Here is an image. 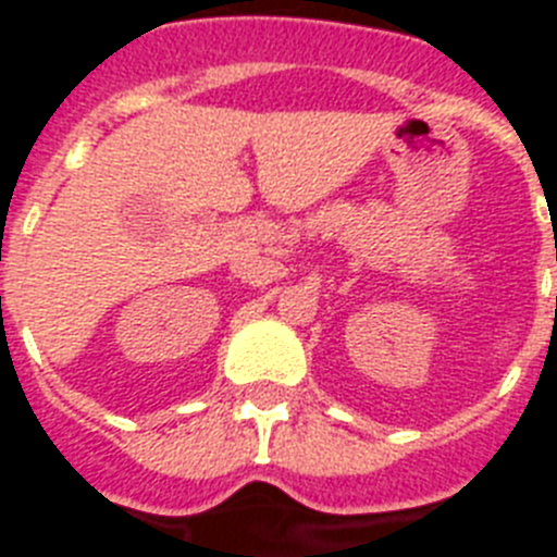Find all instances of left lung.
I'll return each mask as SVG.
<instances>
[{
  "mask_svg": "<svg viewBox=\"0 0 557 557\" xmlns=\"http://www.w3.org/2000/svg\"><path fill=\"white\" fill-rule=\"evenodd\" d=\"M555 309H557V298H555Z\"/></svg>",
  "mask_w": 557,
  "mask_h": 557,
  "instance_id": "obj_1",
  "label": "left lung"
}]
</instances>
